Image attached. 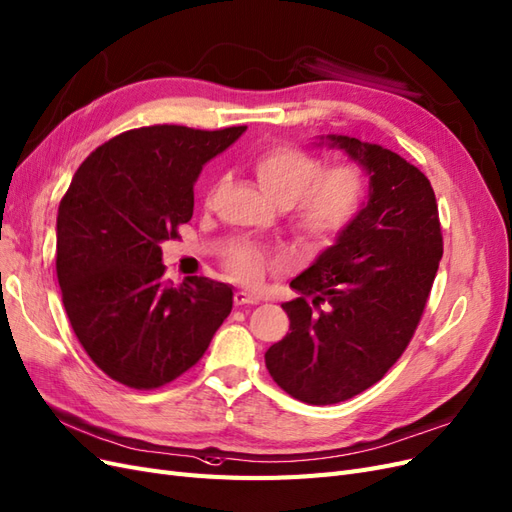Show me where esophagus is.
Segmentation results:
<instances>
[{"label": "esophagus", "instance_id": "34e87169", "mask_svg": "<svg viewBox=\"0 0 512 512\" xmlns=\"http://www.w3.org/2000/svg\"><path fill=\"white\" fill-rule=\"evenodd\" d=\"M234 302H236V306H246V304H257L259 300L255 298V295L246 293V291H236L234 293Z\"/></svg>", "mask_w": 512, "mask_h": 512}]
</instances>
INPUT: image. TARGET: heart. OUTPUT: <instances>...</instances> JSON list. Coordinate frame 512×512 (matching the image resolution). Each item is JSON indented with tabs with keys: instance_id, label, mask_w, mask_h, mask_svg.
Segmentation results:
<instances>
[{
	"instance_id": "heart-1",
	"label": "heart",
	"mask_w": 512,
	"mask_h": 512,
	"mask_svg": "<svg viewBox=\"0 0 512 512\" xmlns=\"http://www.w3.org/2000/svg\"><path fill=\"white\" fill-rule=\"evenodd\" d=\"M321 166L317 155L293 144L263 148L251 163L263 193L278 206L289 208L291 229L306 244H325L336 238L353 221L364 197V176L355 163ZM276 266L278 259L253 246H240L227 259L232 274L249 285H259Z\"/></svg>"
}]
</instances>
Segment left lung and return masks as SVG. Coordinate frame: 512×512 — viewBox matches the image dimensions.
Segmentation results:
<instances>
[{"instance_id": "left-lung-1", "label": "left lung", "mask_w": 512, "mask_h": 512, "mask_svg": "<svg viewBox=\"0 0 512 512\" xmlns=\"http://www.w3.org/2000/svg\"><path fill=\"white\" fill-rule=\"evenodd\" d=\"M370 176V197L336 244L291 280L289 332L266 366L291 398L338 404L381 381L421 321L442 257L436 195L398 153L349 136L321 138ZM323 144V142H319Z\"/></svg>"}]
</instances>
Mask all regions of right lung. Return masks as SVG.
Masks as SVG:
<instances>
[{
  "label": "right lung",
  "mask_w": 512,
  "mask_h": 512,
  "mask_svg": "<svg viewBox=\"0 0 512 512\" xmlns=\"http://www.w3.org/2000/svg\"><path fill=\"white\" fill-rule=\"evenodd\" d=\"M246 125L129 129L80 163L57 214V278L93 364L131 389L193 368L232 312L234 291L206 276L174 287L161 242L193 217V183Z\"/></svg>",
  "instance_id": "1"
}]
</instances>
